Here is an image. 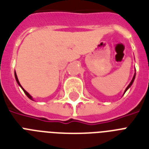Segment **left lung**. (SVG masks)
I'll use <instances>...</instances> for the list:
<instances>
[{"label": "left lung", "mask_w": 149, "mask_h": 149, "mask_svg": "<svg viewBox=\"0 0 149 149\" xmlns=\"http://www.w3.org/2000/svg\"><path fill=\"white\" fill-rule=\"evenodd\" d=\"M135 74H134V76H133V78H132V81H131V82H130V83H129V86H128L126 87V89H125V92H124V94H125V92H126L127 90H128V89H129V88H130V87H131V86L132 85V83H133L134 80H135Z\"/></svg>", "instance_id": "8db88e82"}]
</instances>
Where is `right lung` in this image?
Returning a JSON list of instances; mask_svg holds the SVG:
<instances>
[{
    "instance_id": "1",
    "label": "right lung",
    "mask_w": 149,
    "mask_h": 149,
    "mask_svg": "<svg viewBox=\"0 0 149 149\" xmlns=\"http://www.w3.org/2000/svg\"><path fill=\"white\" fill-rule=\"evenodd\" d=\"M14 76H15V79H16V81H17V84H18V85H19V86H20V87H21V89H23V91L24 92V93L26 94V96H27V97H28L29 99H30V100H33V97H32V96H31V95H30V94H29L28 93H27V92H26V90H25V89H24V88H23L22 86H21V85H20V82H19V80H18L17 76V74H16V72H15V73H14Z\"/></svg>"
}]
</instances>
